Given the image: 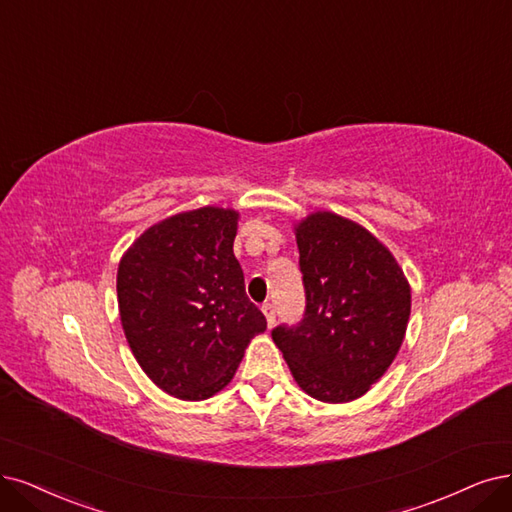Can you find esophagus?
<instances>
[{
  "label": "esophagus",
  "instance_id": "34e87169",
  "mask_svg": "<svg viewBox=\"0 0 512 512\" xmlns=\"http://www.w3.org/2000/svg\"><path fill=\"white\" fill-rule=\"evenodd\" d=\"M261 310H263V314H266L268 325L272 327V325L276 323V308H274V304H270V301H266V304L261 306Z\"/></svg>",
  "mask_w": 512,
  "mask_h": 512
}]
</instances>
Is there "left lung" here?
I'll return each mask as SVG.
<instances>
[{"label": "left lung", "instance_id": "left-lung-1", "mask_svg": "<svg viewBox=\"0 0 512 512\" xmlns=\"http://www.w3.org/2000/svg\"><path fill=\"white\" fill-rule=\"evenodd\" d=\"M304 318L272 329L274 344L312 399L348 403L394 361L411 312V291L386 246L335 213L297 225Z\"/></svg>", "mask_w": 512, "mask_h": 512}]
</instances>
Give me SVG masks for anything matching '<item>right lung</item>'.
Returning a JSON list of instances; mask_svg holds the SVG:
<instances>
[{
	"mask_svg": "<svg viewBox=\"0 0 512 512\" xmlns=\"http://www.w3.org/2000/svg\"><path fill=\"white\" fill-rule=\"evenodd\" d=\"M236 227V211L204 206L149 227L120 261L128 346L149 380L183 401L227 386L246 346L266 331L234 257Z\"/></svg>",
	"mask_w": 512,
	"mask_h": 512,
	"instance_id": "right-lung-1",
	"label": "right lung"
}]
</instances>
